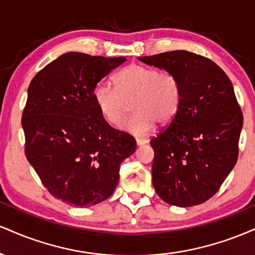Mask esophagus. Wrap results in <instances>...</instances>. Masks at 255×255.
<instances>
[{
  "mask_svg": "<svg viewBox=\"0 0 255 255\" xmlns=\"http://www.w3.org/2000/svg\"><path fill=\"white\" fill-rule=\"evenodd\" d=\"M135 142H136V146H142V145L147 144V140H146V139H136Z\"/></svg>",
  "mask_w": 255,
  "mask_h": 255,
  "instance_id": "1",
  "label": "esophagus"
}]
</instances>
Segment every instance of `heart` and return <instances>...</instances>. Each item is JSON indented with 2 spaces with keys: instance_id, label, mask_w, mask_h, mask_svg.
Masks as SVG:
<instances>
[{
  "instance_id": "b5f03b06",
  "label": "heart",
  "mask_w": 255,
  "mask_h": 255,
  "mask_svg": "<svg viewBox=\"0 0 255 255\" xmlns=\"http://www.w3.org/2000/svg\"><path fill=\"white\" fill-rule=\"evenodd\" d=\"M115 87L99 83L93 90V101L102 118L111 126L119 125L131 102L133 115L121 129L137 136L151 134L157 122L166 125L174 120L182 102L178 79L170 73L142 64H129L114 78Z\"/></svg>"
}]
</instances>
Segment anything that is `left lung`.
Returning <instances> with one entry per match:
<instances>
[{"mask_svg": "<svg viewBox=\"0 0 255 255\" xmlns=\"http://www.w3.org/2000/svg\"><path fill=\"white\" fill-rule=\"evenodd\" d=\"M178 79L182 102L170 125L151 140L152 182L165 203L203 204L236 164L244 118L228 75L209 58L176 50L139 57Z\"/></svg>", "mask_w": 255, "mask_h": 255, "instance_id": "1", "label": "left lung"}]
</instances>
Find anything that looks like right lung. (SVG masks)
Returning a JSON list of instances; mask_svg holds the SVG:
<instances>
[{"label": "right lung", "mask_w": 255, "mask_h": 255, "mask_svg": "<svg viewBox=\"0 0 255 255\" xmlns=\"http://www.w3.org/2000/svg\"><path fill=\"white\" fill-rule=\"evenodd\" d=\"M126 57L67 52L32 79L22 114L25 154L55 198L74 206L113 194L135 139L102 118L93 90Z\"/></svg>", "instance_id": "1"}]
</instances>
